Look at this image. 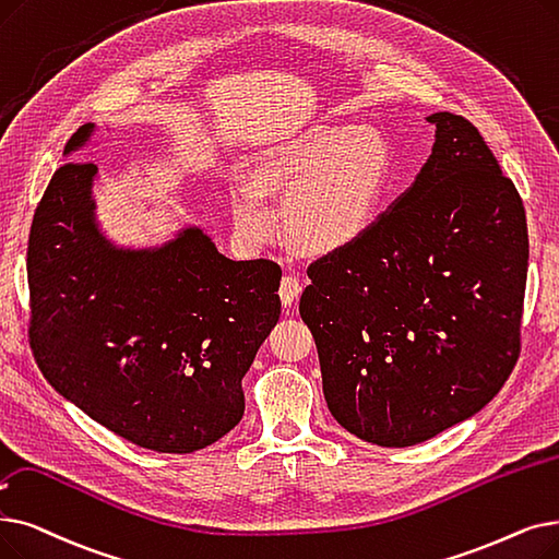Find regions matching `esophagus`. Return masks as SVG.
I'll return each instance as SVG.
<instances>
[{"mask_svg":"<svg viewBox=\"0 0 559 559\" xmlns=\"http://www.w3.org/2000/svg\"><path fill=\"white\" fill-rule=\"evenodd\" d=\"M299 293H301V283L297 281V276L285 274L281 278V287H278V295H281L283 306H293L295 299L299 297Z\"/></svg>","mask_w":559,"mask_h":559,"instance_id":"34e87169","label":"esophagus"}]
</instances>
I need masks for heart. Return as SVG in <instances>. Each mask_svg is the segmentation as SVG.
<instances>
[{"label": "heart", "instance_id": "obj_1", "mask_svg": "<svg viewBox=\"0 0 559 559\" xmlns=\"http://www.w3.org/2000/svg\"><path fill=\"white\" fill-rule=\"evenodd\" d=\"M391 178V148L374 128L329 123L270 151L258 180H237L233 214L239 235L262 245L276 233L272 193H289L285 222L304 247L343 249L366 233Z\"/></svg>", "mask_w": 559, "mask_h": 559}]
</instances>
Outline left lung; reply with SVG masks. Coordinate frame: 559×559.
I'll use <instances>...</instances> for the list:
<instances>
[{
  "label": "left lung",
  "mask_w": 559,
  "mask_h": 559,
  "mask_svg": "<svg viewBox=\"0 0 559 559\" xmlns=\"http://www.w3.org/2000/svg\"><path fill=\"white\" fill-rule=\"evenodd\" d=\"M416 182L352 245L308 266L299 312L331 416L406 448L475 416L521 352L525 207L464 116H427Z\"/></svg>",
  "instance_id": "obj_1"
}]
</instances>
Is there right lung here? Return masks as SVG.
I'll return each mask as SVG.
<instances>
[{
	"label": "right lung",
	"mask_w": 559,
	"mask_h": 559,
	"mask_svg": "<svg viewBox=\"0 0 559 559\" xmlns=\"http://www.w3.org/2000/svg\"><path fill=\"white\" fill-rule=\"evenodd\" d=\"M95 126L66 143L78 153ZM98 166L66 162L36 207L29 343L45 379L126 441L168 454L212 445L245 416L241 379L281 318V266L230 260L197 226L155 249L95 222Z\"/></svg>",
	"instance_id": "add662e5"
}]
</instances>
